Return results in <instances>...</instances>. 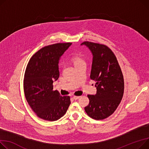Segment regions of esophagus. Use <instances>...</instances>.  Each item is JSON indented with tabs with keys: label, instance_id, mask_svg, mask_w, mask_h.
I'll list each match as a JSON object with an SVG mask.
<instances>
[{
	"label": "esophagus",
	"instance_id": "1",
	"mask_svg": "<svg viewBox=\"0 0 149 149\" xmlns=\"http://www.w3.org/2000/svg\"><path fill=\"white\" fill-rule=\"evenodd\" d=\"M80 98V96H73V99L74 100H78V99Z\"/></svg>",
	"mask_w": 149,
	"mask_h": 149
}]
</instances>
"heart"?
<instances>
[{
	"mask_svg": "<svg viewBox=\"0 0 149 149\" xmlns=\"http://www.w3.org/2000/svg\"><path fill=\"white\" fill-rule=\"evenodd\" d=\"M71 61L74 65V66L75 67L78 65H80L81 64H85L84 61H83V59L80 57L79 56H74L72 57L71 58Z\"/></svg>",
	"mask_w": 149,
	"mask_h": 149,
	"instance_id": "obj_1",
	"label": "heart"
}]
</instances>
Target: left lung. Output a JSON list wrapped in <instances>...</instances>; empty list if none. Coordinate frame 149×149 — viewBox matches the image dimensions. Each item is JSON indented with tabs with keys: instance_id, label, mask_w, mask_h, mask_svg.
<instances>
[{
	"instance_id": "8db88e82",
	"label": "left lung",
	"mask_w": 149,
	"mask_h": 149,
	"mask_svg": "<svg viewBox=\"0 0 149 149\" xmlns=\"http://www.w3.org/2000/svg\"><path fill=\"white\" fill-rule=\"evenodd\" d=\"M93 55L91 79L96 81V93L88 95L87 114L95 120L111 116L120 104L124 92V80L120 67L111 49L107 46L83 42Z\"/></svg>"
}]
</instances>
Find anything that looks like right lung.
I'll return each mask as SVG.
<instances>
[{"label":"right lung","instance_id":"add662e5","mask_svg":"<svg viewBox=\"0 0 149 149\" xmlns=\"http://www.w3.org/2000/svg\"><path fill=\"white\" fill-rule=\"evenodd\" d=\"M71 43L48 45L30 59L24 77V92L30 107L45 120L56 121L65 115L71 104L70 97L53 91V81L59 77L58 62Z\"/></svg>","mask_w":149,"mask_h":149}]
</instances>
